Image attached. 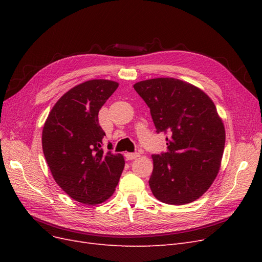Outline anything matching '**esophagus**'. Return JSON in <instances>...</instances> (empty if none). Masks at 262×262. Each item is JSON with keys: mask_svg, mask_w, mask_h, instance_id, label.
<instances>
[{"mask_svg": "<svg viewBox=\"0 0 262 262\" xmlns=\"http://www.w3.org/2000/svg\"><path fill=\"white\" fill-rule=\"evenodd\" d=\"M140 157L139 153H125V158L128 161H132V160H136V158Z\"/></svg>", "mask_w": 262, "mask_h": 262, "instance_id": "esophagus-1", "label": "esophagus"}]
</instances>
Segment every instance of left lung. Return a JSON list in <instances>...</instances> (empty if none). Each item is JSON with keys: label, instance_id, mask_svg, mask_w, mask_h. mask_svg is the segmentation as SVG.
<instances>
[{"label": "left lung", "instance_id": "8db88e82", "mask_svg": "<svg viewBox=\"0 0 262 262\" xmlns=\"http://www.w3.org/2000/svg\"><path fill=\"white\" fill-rule=\"evenodd\" d=\"M134 90L149 107L157 132L169 133L168 152L152 155L149 187L157 200L193 202L221 168L225 128L213 100L199 87L173 77L138 82Z\"/></svg>", "mask_w": 262, "mask_h": 262}]
</instances>
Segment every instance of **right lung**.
Instances as JSON below:
<instances>
[{"label": "right lung", "instance_id": "add662e5", "mask_svg": "<svg viewBox=\"0 0 262 262\" xmlns=\"http://www.w3.org/2000/svg\"><path fill=\"white\" fill-rule=\"evenodd\" d=\"M119 83L91 80L55 102L42 129V150L54 181L77 202L96 205L115 192L124 167L121 154L101 148L98 113Z\"/></svg>", "mask_w": 262, "mask_h": 262}]
</instances>
